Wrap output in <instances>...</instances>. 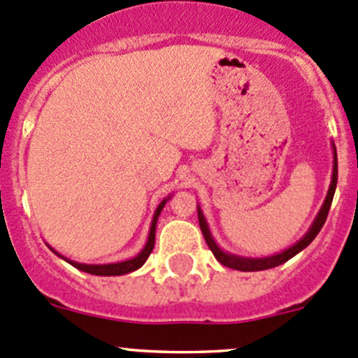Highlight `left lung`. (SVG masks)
Listing matches in <instances>:
<instances>
[{
	"instance_id": "8db88e82",
	"label": "left lung",
	"mask_w": 358,
	"mask_h": 358,
	"mask_svg": "<svg viewBox=\"0 0 358 358\" xmlns=\"http://www.w3.org/2000/svg\"><path fill=\"white\" fill-rule=\"evenodd\" d=\"M336 183H338V157H336V149H334L333 182H331L329 192H327V197H326V201H324V206H322V209H320L319 216H317V218H315V222H313L312 229L308 230V234H306V236L303 237V239L299 241V243H296L294 246L289 248V249H286V251L279 252V255L268 256V258H256V259L239 258V256L227 255V252H223L222 249L216 246V243H215V241H213L211 234H209L208 225H206V222H204V216H202L201 209L197 208V215H199L201 232H202V236H204L206 244H208L209 249H211V251H213V255H215V258L218 259V262L222 263V265L229 266V268H234V270H241V272H258V270H266V268H273V266L282 265V263H286L287 259H291L292 256L298 255L299 251H303V249L308 246V244L312 243L313 239H315L317 234L320 232V229H322L324 223H326L327 215H329L331 202H333V197H334Z\"/></svg>"
}]
</instances>
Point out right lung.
<instances>
[{"mask_svg": "<svg viewBox=\"0 0 358 358\" xmlns=\"http://www.w3.org/2000/svg\"><path fill=\"white\" fill-rule=\"evenodd\" d=\"M164 204H166V199L162 201L161 204H159V208L156 209L152 225H150L149 241H147L145 248H143V251L140 252L138 256H135L133 259H128V262H121V263H110V265H83V263L71 262V259H67V263H71V265L76 266L78 270H83V272L86 273H92V275H122V273H129L133 272V270L140 268V266L147 262V258H149V255L154 249V243H156V223H157L159 215H161V209L164 208ZM57 255H59V252H57Z\"/></svg>", "mask_w": 358, "mask_h": 358, "instance_id": "1", "label": "right lung"}]
</instances>
